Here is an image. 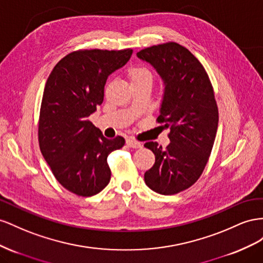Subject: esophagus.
I'll list each match as a JSON object with an SVG mask.
<instances>
[{"instance_id":"1","label":"esophagus","mask_w":263,"mask_h":263,"mask_svg":"<svg viewBox=\"0 0 263 263\" xmlns=\"http://www.w3.org/2000/svg\"><path fill=\"white\" fill-rule=\"evenodd\" d=\"M126 145L130 146V147H133V148H140V147H142L141 142H138V141H136V140L132 139V138H129V139L126 140Z\"/></svg>"}]
</instances>
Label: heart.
I'll return each instance as SVG.
<instances>
[{"mask_svg": "<svg viewBox=\"0 0 263 263\" xmlns=\"http://www.w3.org/2000/svg\"><path fill=\"white\" fill-rule=\"evenodd\" d=\"M129 76L131 79V82L133 81H142V80H147L152 81V73L147 68L143 66H136L132 67L129 70Z\"/></svg>", "mask_w": 263, "mask_h": 263, "instance_id": "obj_1", "label": "heart"}]
</instances>
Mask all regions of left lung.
Masks as SVG:
<instances>
[{
	"mask_svg": "<svg viewBox=\"0 0 263 263\" xmlns=\"http://www.w3.org/2000/svg\"><path fill=\"white\" fill-rule=\"evenodd\" d=\"M137 56L152 65L164 82L157 122L171 129L165 149L157 142L144 144L155 155L144 181L156 193L174 195L197 181L212 153L218 127L214 89L198 59L177 43L151 46Z\"/></svg>",
	"mask_w": 263,
	"mask_h": 263,
	"instance_id": "1",
	"label": "left lung"
}]
</instances>
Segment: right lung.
Instances as JSON below:
<instances>
[{"instance_id":"add662e5","label":"right lung","mask_w":263,"mask_h":263,"mask_svg":"<svg viewBox=\"0 0 263 263\" xmlns=\"http://www.w3.org/2000/svg\"><path fill=\"white\" fill-rule=\"evenodd\" d=\"M132 49H86L61 59L46 81L42 99L39 142L57 181L78 196H93L111 178L108 155L121 148L122 137H103L88 118L103 101L104 85L123 67Z\"/></svg>"}]
</instances>
